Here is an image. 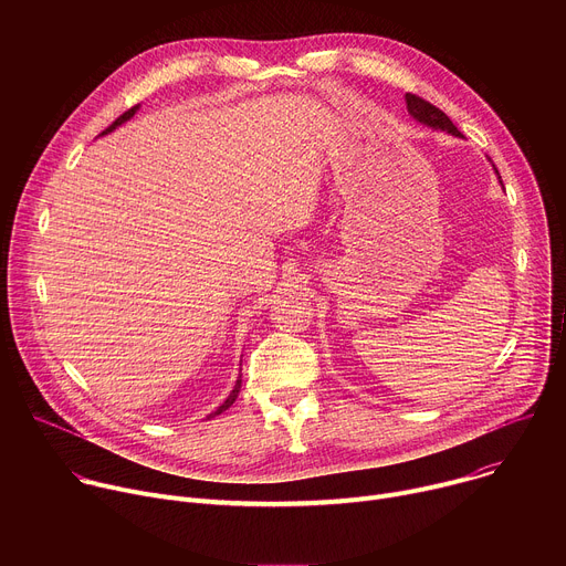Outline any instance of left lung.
Returning a JSON list of instances; mask_svg holds the SVG:
<instances>
[{
	"instance_id": "8db88e82",
	"label": "left lung",
	"mask_w": 566,
	"mask_h": 566,
	"mask_svg": "<svg viewBox=\"0 0 566 566\" xmlns=\"http://www.w3.org/2000/svg\"><path fill=\"white\" fill-rule=\"evenodd\" d=\"M406 103H408V112H410L419 123H426V125H430V127H434V129H443V132H450V134H454V136H461L459 129L454 127V123H452L439 107H434L432 103L423 101V98L417 96V94H406Z\"/></svg>"
}]
</instances>
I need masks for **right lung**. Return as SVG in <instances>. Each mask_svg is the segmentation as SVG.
I'll use <instances>...</instances> for the list:
<instances>
[{
    "instance_id": "right-lung-1",
    "label": "right lung",
    "mask_w": 566,
    "mask_h": 566,
    "mask_svg": "<svg viewBox=\"0 0 566 566\" xmlns=\"http://www.w3.org/2000/svg\"><path fill=\"white\" fill-rule=\"evenodd\" d=\"M134 112H136V107H132V109H127V112H125V114H123V116H118V118H116V120H114V123H112V125H109V127H107V129H105V132H103V134H107V132H112V129H116V127H118V125H120V123H125V120H127V118H132V116H134ZM239 387H241V376H239V380H237V385H234V389H232V391H230V396H228V398H226V400H223V406H219V408H217V412H214V415H210V417H208V419H212V417H217V415H221V412H223V410H228V408H230V406H232V402H234V398H237V394H239Z\"/></svg>"
}]
</instances>
